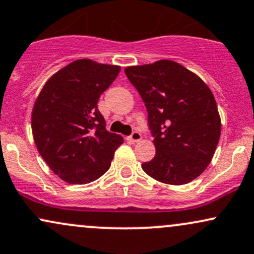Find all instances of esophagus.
I'll return each mask as SVG.
<instances>
[{
	"mask_svg": "<svg viewBox=\"0 0 254 254\" xmlns=\"http://www.w3.org/2000/svg\"><path fill=\"white\" fill-rule=\"evenodd\" d=\"M127 139H129L130 142H133V143L139 142V140L142 139V135H140L138 131H133V132L131 133L129 137H127Z\"/></svg>",
	"mask_w": 254,
	"mask_h": 254,
	"instance_id": "1",
	"label": "esophagus"
}]
</instances>
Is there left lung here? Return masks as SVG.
<instances>
[{
  "instance_id": "1",
  "label": "left lung",
  "mask_w": 254,
  "mask_h": 254,
  "mask_svg": "<svg viewBox=\"0 0 254 254\" xmlns=\"http://www.w3.org/2000/svg\"><path fill=\"white\" fill-rule=\"evenodd\" d=\"M125 74L142 97L156 155L142 169L167 185H186L204 172L221 132L214 96L200 77L172 60L130 66Z\"/></svg>"
}]
</instances>
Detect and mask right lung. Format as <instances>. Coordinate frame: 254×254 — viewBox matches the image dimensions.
Segmentation results:
<instances>
[{
    "mask_svg": "<svg viewBox=\"0 0 254 254\" xmlns=\"http://www.w3.org/2000/svg\"><path fill=\"white\" fill-rule=\"evenodd\" d=\"M121 67L79 59L48 79L36 98L32 131L39 154L61 180L85 185L111 166L123 137L109 132L97 103Z\"/></svg>",
    "mask_w": 254,
    "mask_h": 254,
    "instance_id": "1",
    "label": "right lung"
}]
</instances>
